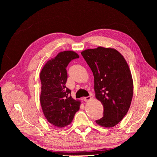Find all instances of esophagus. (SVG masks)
<instances>
[{
    "mask_svg": "<svg viewBox=\"0 0 157 157\" xmlns=\"http://www.w3.org/2000/svg\"><path fill=\"white\" fill-rule=\"evenodd\" d=\"M91 99H92V98L90 97V96L84 97V98H83V100H84V101H90Z\"/></svg>",
    "mask_w": 157,
    "mask_h": 157,
    "instance_id": "1",
    "label": "esophagus"
}]
</instances>
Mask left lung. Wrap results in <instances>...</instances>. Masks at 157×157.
Wrapping results in <instances>:
<instances>
[{
    "label": "left lung",
    "mask_w": 157,
    "mask_h": 157,
    "mask_svg": "<svg viewBox=\"0 0 157 157\" xmlns=\"http://www.w3.org/2000/svg\"><path fill=\"white\" fill-rule=\"evenodd\" d=\"M81 54L94 78L96 98L103 106V117L96 121L99 126H115L129 110L134 83L126 59L117 50L98 46Z\"/></svg>",
    "instance_id": "1"
}]
</instances>
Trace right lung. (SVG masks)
Returning a JSON list of instances; mask_svg holds the SVG:
<instances>
[{
	"label": "right lung",
	"instance_id": "1",
	"mask_svg": "<svg viewBox=\"0 0 157 157\" xmlns=\"http://www.w3.org/2000/svg\"><path fill=\"white\" fill-rule=\"evenodd\" d=\"M78 58L73 51L61 52L47 61L40 71V101L42 111L47 121L58 128L71 124L80 109V101L71 97V91L65 86L66 67L71 60Z\"/></svg>",
	"mask_w": 157,
	"mask_h": 157
}]
</instances>
